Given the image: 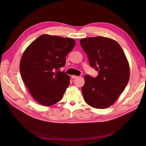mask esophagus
<instances>
[{
	"instance_id": "obj_1",
	"label": "esophagus",
	"mask_w": 146,
	"mask_h": 146,
	"mask_svg": "<svg viewBox=\"0 0 146 146\" xmlns=\"http://www.w3.org/2000/svg\"><path fill=\"white\" fill-rule=\"evenodd\" d=\"M71 77H72V79H76V78H77L78 77V76H75V75H72V76H71Z\"/></svg>"
}]
</instances>
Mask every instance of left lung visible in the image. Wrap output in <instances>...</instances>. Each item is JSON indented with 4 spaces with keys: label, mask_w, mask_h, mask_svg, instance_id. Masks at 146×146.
<instances>
[{
    "label": "left lung",
    "mask_w": 146,
    "mask_h": 146,
    "mask_svg": "<svg viewBox=\"0 0 146 146\" xmlns=\"http://www.w3.org/2000/svg\"><path fill=\"white\" fill-rule=\"evenodd\" d=\"M96 78L86 74L82 88L84 100L95 108L104 109L115 102L129 78V67L125 54L115 40L103 36L80 40Z\"/></svg>",
    "instance_id": "left-lung-1"
}]
</instances>
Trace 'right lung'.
<instances>
[{
	"label": "right lung",
	"mask_w": 146,
	"mask_h": 146,
	"mask_svg": "<svg viewBox=\"0 0 146 146\" xmlns=\"http://www.w3.org/2000/svg\"><path fill=\"white\" fill-rule=\"evenodd\" d=\"M76 44L73 38L44 34L31 44L21 59L20 73L29 93L43 106L59 102L70 85V76L60 68Z\"/></svg>",
	"instance_id": "add662e5"
}]
</instances>
